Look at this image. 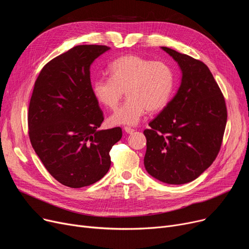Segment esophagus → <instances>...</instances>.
<instances>
[{
    "label": "esophagus",
    "instance_id": "obj_1",
    "mask_svg": "<svg viewBox=\"0 0 249 249\" xmlns=\"http://www.w3.org/2000/svg\"><path fill=\"white\" fill-rule=\"evenodd\" d=\"M124 131L126 132V133H128V134H131V133H133L135 130L134 129H132V128H130V127H124Z\"/></svg>",
    "mask_w": 249,
    "mask_h": 249
}]
</instances>
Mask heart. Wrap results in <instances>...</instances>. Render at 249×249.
Returning <instances> with one entry per match:
<instances>
[{"label": "heart", "instance_id": "obj_1", "mask_svg": "<svg viewBox=\"0 0 249 249\" xmlns=\"http://www.w3.org/2000/svg\"><path fill=\"white\" fill-rule=\"evenodd\" d=\"M108 71L110 77H100L91 83L96 100L114 110L124 89L128 96L110 117L112 124L136 125L146 111L156 113L163 110L174 96L176 71L166 62L123 55L109 64Z\"/></svg>", "mask_w": 249, "mask_h": 249}]
</instances>
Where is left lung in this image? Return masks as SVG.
<instances>
[{
  "instance_id": "1",
  "label": "left lung",
  "mask_w": 249,
  "mask_h": 249,
  "mask_svg": "<svg viewBox=\"0 0 249 249\" xmlns=\"http://www.w3.org/2000/svg\"><path fill=\"white\" fill-rule=\"evenodd\" d=\"M178 64L181 81L176 96L144 130V166L169 185L187 184L215 160L223 139L226 104L207 65L187 54L161 47Z\"/></svg>"
}]
</instances>
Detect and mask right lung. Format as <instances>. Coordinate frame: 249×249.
Segmentation results:
<instances>
[{"mask_svg": "<svg viewBox=\"0 0 249 249\" xmlns=\"http://www.w3.org/2000/svg\"><path fill=\"white\" fill-rule=\"evenodd\" d=\"M110 50L77 45L50 60L39 73L29 104L32 147L60 184L83 188L109 171L110 150L122 137L116 127L98 130L104 121L91 91L90 64Z\"/></svg>", "mask_w": 249, "mask_h": 249, "instance_id": "1", "label": "right lung"}]
</instances>
